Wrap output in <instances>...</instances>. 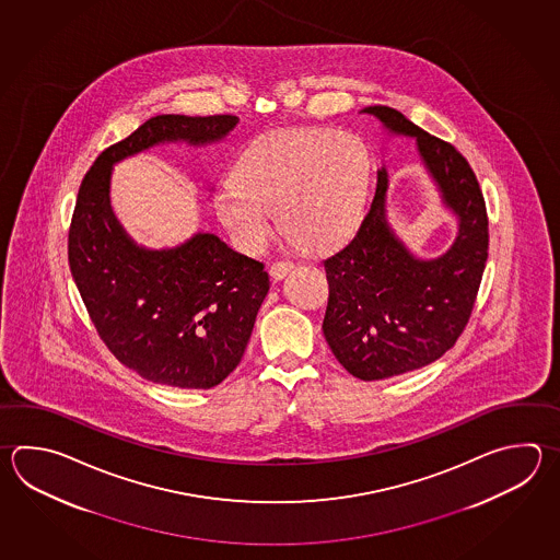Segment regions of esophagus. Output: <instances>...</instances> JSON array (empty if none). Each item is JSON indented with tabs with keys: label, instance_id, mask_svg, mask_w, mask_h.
<instances>
[{
	"label": "esophagus",
	"instance_id": "34e87169",
	"mask_svg": "<svg viewBox=\"0 0 560 560\" xmlns=\"http://www.w3.org/2000/svg\"><path fill=\"white\" fill-rule=\"evenodd\" d=\"M291 269H293V262L291 261H275L269 267V275H271L273 281H281L287 273H291Z\"/></svg>",
	"mask_w": 560,
	"mask_h": 560
}]
</instances>
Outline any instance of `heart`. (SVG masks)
Returning <instances> with one entry per match:
<instances>
[{
    "instance_id": "1",
    "label": "heart",
    "mask_w": 560,
    "mask_h": 560,
    "mask_svg": "<svg viewBox=\"0 0 560 560\" xmlns=\"http://www.w3.org/2000/svg\"><path fill=\"white\" fill-rule=\"evenodd\" d=\"M369 161L349 133L325 127L269 131L243 151L233 183L213 197L219 221L241 252L257 253L273 231L271 211L305 252H327L353 231Z\"/></svg>"
}]
</instances>
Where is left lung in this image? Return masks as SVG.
<instances>
[{"mask_svg": "<svg viewBox=\"0 0 560 560\" xmlns=\"http://www.w3.org/2000/svg\"><path fill=\"white\" fill-rule=\"evenodd\" d=\"M388 133L417 139V151L443 206L457 218L455 243L419 259L388 225L387 170L353 240L327 257L329 303L323 332L353 377L378 381L436 361L457 342L479 293L489 257V219L468 161L405 115L371 105Z\"/></svg>", "mask_w": 560, "mask_h": 560, "instance_id": "left-lung-1", "label": "left lung"}]
</instances>
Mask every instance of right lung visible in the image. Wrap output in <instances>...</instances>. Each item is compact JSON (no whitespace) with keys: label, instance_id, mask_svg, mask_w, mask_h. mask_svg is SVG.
Returning <instances> with one entry per match:
<instances>
[{"label":"right lung","instance_id":"obj_1","mask_svg":"<svg viewBox=\"0 0 560 560\" xmlns=\"http://www.w3.org/2000/svg\"><path fill=\"white\" fill-rule=\"evenodd\" d=\"M237 124L235 115H155L105 149L81 182L69 269L107 349L151 383L211 388L228 377L245 353L269 275L203 231L172 249L141 247L115 218L112 170L160 143H215Z\"/></svg>","mask_w":560,"mask_h":560}]
</instances>
